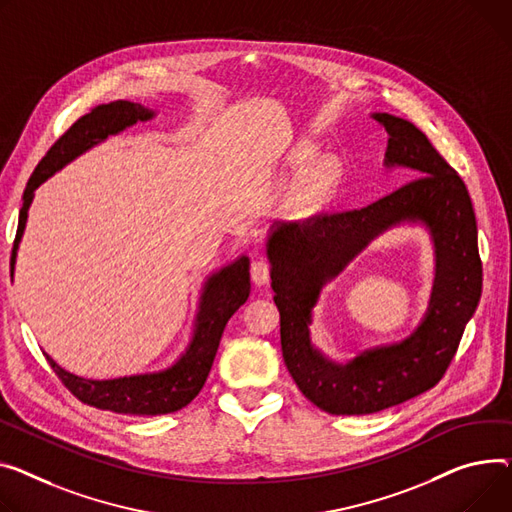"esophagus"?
I'll return each instance as SVG.
<instances>
[{
    "label": "esophagus",
    "instance_id": "esophagus-1",
    "mask_svg": "<svg viewBox=\"0 0 512 512\" xmlns=\"http://www.w3.org/2000/svg\"><path fill=\"white\" fill-rule=\"evenodd\" d=\"M251 280L255 286H265L269 282V263L257 259L251 263Z\"/></svg>",
    "mask_w": 512,
    "mask_h": 512
}]
</instances>
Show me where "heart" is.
I'll use <instances>...</instances> for the list:
<instances>
[{
  "instance_id": "b5f03b06",
  "label": "heart",
  "mask_w": 512,
  "mask_h": 512,
  "mask_svg": "<svg viewBox=\"0 0 512 512\" xmlns=\"http://www.w3.org/2000/svg\"><path fill=\"white\" fill-rule=\"evenodd\" d=\"M319 150L313 146V144H300L296 146V150L292 152V158H290V168L294 170V173H304L306 168H309L315 158H317ZM337 179H339V162L337 158L333 156H325L321 158L309 173H306V177L302 179L300 187H298V203L300 208L311 212V210H317L319 206H323V203L329 199V195L333 193L335 185H337Z\"/></svg>"
}]
</instances>
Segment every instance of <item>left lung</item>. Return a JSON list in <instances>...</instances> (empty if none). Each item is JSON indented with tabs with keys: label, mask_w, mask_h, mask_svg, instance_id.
Listing matches in <instances>:
<instances>
[{
	"label": "left lung",
	"mask_w": 512,
	"mask_h": 512,
	"mask_svg": "<svg viewBox=\"0 0 512 512\" xmlns=\"http://www.w3.org/2000/svg\"><path fill=\"white\" fill-rule=\"evenodd\" d=\"M389 140L383 166L416 177L366 208L274 224L267 236L271 288L280 311L282 356L302 395L333 416H366L432 389L449 368L482 296L478 226L465 183L407 119L372 113ZM427 228L435 280L427 313L401 343L329 361L310 339L322 288L391 227Z\"/></svg>",
	"instance_id": "left-lung-1"
}]
</instances>
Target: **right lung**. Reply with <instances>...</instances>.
I'll return each mask as SVG.
<instances>
[{
  "label": "right lung",
  "mask_w": 512,
  "mask_h": 512,
  "mask_svg": "<svg viewBox=\"0 0 512 512\" xmlns=\"http://www.w3.org/2000/svg\"><path fill=\"white\" fill-rule=\"evenodd\" d=\"M156 117L154 109L140 102L115 100L109 105H100L88 115L80 117L61 138L51 146L45 158L34 168V173L22 195V210L18 218L16 243L12 251V271L16 269L18 247L24 236L30 203L47 179H51L61 168H65L94 146L107 142L111 135H119L135 123H146ZM251 292L249 280V257L241 255L228 265H222L203 282L197 313L193 319V331L187 348L181 356L162 370L129 374L117 379H84L78 374L61 368L49 354L47 360L63 385L70 389L80 401L127 416H162L177 412L195 399L206 383L212 370L220 339L228 319L247 302Z\"/></svg>",
  "instance_id": "obj_1"
}]
</instances>
